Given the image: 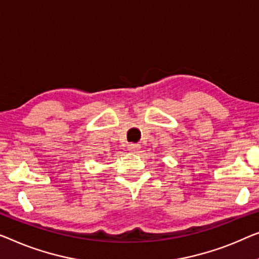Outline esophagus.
<instances>
[{"instance_id": "1", "label": "esophagus", "mask_w": 259, "mask_h": 259, "mask_svg": "<svg viewBox=\"0 0 259 259\" xmlns=\"http://www.w3.org/2000/svg\"><path fill=\"white\" fill-rule=\"evenodd\" d=\"M129 151L130 152H133V153H136V152H138L140 151V145L138 144H129Z\"/></svg>"}]
</instances>
